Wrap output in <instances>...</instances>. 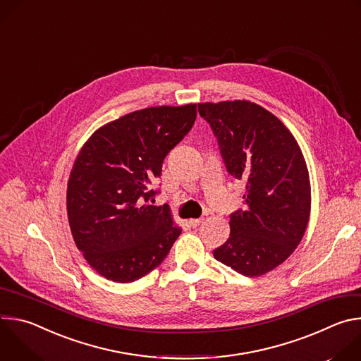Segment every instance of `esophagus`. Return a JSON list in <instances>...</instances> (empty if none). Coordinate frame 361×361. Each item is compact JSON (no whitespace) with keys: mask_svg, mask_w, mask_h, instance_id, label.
Here are the masks:
<instances>
[{"mask_svg":"<svg viewBox=\"0 0 361 361\" xmlns=\"http://www.w3.org/2000/svg\"><path fill=\"white\" fill-rule=\"evenodd\" d=\"M201 221H202V219H191V220H188V224L191 227H198L201 224Z\"/></svg>","mask_w":361,"mask_h":361,"instance_id":"1","label":"esophagus"}]
</instances>
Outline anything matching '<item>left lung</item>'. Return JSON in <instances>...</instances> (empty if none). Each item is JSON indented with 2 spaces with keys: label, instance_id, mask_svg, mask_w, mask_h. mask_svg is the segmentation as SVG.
I'll list each match as a JSON object with an SVG mask.
<instances>
[{
  "label": "left lung",
  "instance_id": "1",
  "mask_svg": "<svg viewBox=\"0 0 361 361\" xmlns=\"http://www.w3.org/2000/svg\"><path fill=\"white\" fill-rule=\"evenodd\" d=\"M217 137L227 171L245 181L244 207L230 214V237L216 260L255 277L271 271L300 244L310 217V180L286 126L250 101L198 104Z\"/></svg>",
  "mask_w": 361,
  "mask_h": 361
}]
</instances>
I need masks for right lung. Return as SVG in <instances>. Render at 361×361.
I'll list each match as a JSON object with an SVG mask.
<instances>
[{
    "label": "right lung",
    "mask_w": 361,
    "mask_h": 361,
    "mask_svg": "<svg viewBox=\"0 0 361 361\" xmlns=\"http://www.w3.org/2000/svg\"><path fill=\"white\" fill-rule=\"evenodd\" d=\"M197 106L149 107L98 128L78 152L67 188L71 233L102 277L131 283L159 267L181 228L159 192L167 154L188 134Z\"/></svg>",
    "instance_id": "add662e5"
}]
</instances>
